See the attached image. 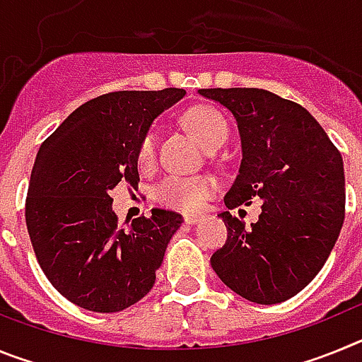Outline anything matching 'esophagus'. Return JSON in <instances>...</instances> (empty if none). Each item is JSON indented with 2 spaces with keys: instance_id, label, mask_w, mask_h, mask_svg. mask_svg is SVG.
Masks as SVG:
<instances>
[{
  "instance_id": "34e87169",
  "label": "esophagus",
  "mask_w": 362,
  "mask_h": 362,
  "mask_svg": "<svg viewBox=\"0 0 362 362\" xmlns=\"http://www.w3.org/2000/svg\"><path fill=\"white\" fill-rule=\"evenodd\" d=\"M201 219H203L201 214H185V223H188V225H196Z\"/></svg>"
}]
</instances>
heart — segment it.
<instances>
[{"instance_id": "b5f03b06", "label": "heart", "mask_w": 362, "mask_h": 362, "mask_svg": "<svg viewBox=\"0 0 362 362\" xmlns=\"http://www.w3.org/2000/svg\"><path fill=\"white\" fill-rule=\"evenodd\" d=\"M183 124L206 148H217L228 137V123L217 108L210 105H196L181 117ZM156 161V132L148 130L137 146V163L141 168H150ZM217 181L210 175H166L153 188V199L166 209L179 212L199 210L216 194Z\"/></svg>"}]
</instances>
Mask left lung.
Segmentation results:
<instances>
[{"instance_id": "left-lung-1", "label": "left lung", "mask_w": 362, "mask_h": 362, "mask_svg": "<svg viewBox=\"0 0 362 362\" xmlns=\"http://www.w3.org/2000/svg\"><path fill=\"white\" fill-rule=\"evenodd\" d=\"M238 121L243 159L225 196L230 210L261 199L252 228L219 214L228 238L210 257L219 279L245 299L276 305L317 276L344 221L337 146L305 107L263 88H201Z\"/></svg>"}]
</instances>
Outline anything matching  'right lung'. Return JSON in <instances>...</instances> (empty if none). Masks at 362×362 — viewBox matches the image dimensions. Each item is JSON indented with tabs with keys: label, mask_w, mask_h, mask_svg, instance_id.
<instances>
[{
	"label": "right lung",
	"mask_w": 362,
	"mask_h": 362,
	"mask_svg": "<svg viewBox=\"0 0 362 362\" xmlns=\"http://www.w3.org/2000/svg\"><path fill=\"white\" fill-rule=\"evenodd\" d=\"M183 88L119 90L83 103L40 146L25 219L41 270L63 297L85 310L119 312L156 283L166 245L183 217L153 209L117 226L110 190L136 187L137 146Z\"/></svg>",
	"instance_id": "1"
}]
</instances>
